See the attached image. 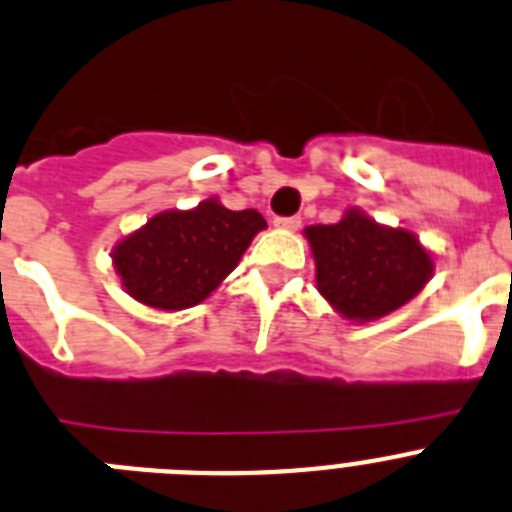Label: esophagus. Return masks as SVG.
I'll list each match as a JSON object with an SVG mask.
<instances>
[{
    "label": "esophagus",
    "instance_id": "1",
    "mask_svg": "<svg viewBox=\"0 0 512 512\" xmlns=\"http://www.w3.org/2000/svg\"><path fill=\"white\" fill-rule=\"evenodd\" d=\"M300 222L303 220H300L298 214H292V217H274V225L285 227V230H298Z\"/></svg>",
    "mask_w": 512,
    "mask_h": 512
}]
</instances>
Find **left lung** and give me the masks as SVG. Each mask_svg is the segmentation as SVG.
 I'll use <instances>...</instances> for the list:
<instances>
[{
    "label": "left lung",
    "mask_w": 512,
    "mask_h": 512,
    "mask_svg": "<svg viewBox=\"0 0 512 512\" xmlns=\"http://www.w3.org/2000/svg\"><path fill=\"white\" fill-rule=\"evenodd\" d=\"M305 235L316 256L318 290L355 321L401 308L432 274V259L412 233L375 225L357 209L336 225L308 227Z\"/></svg>",
    "instance_id": "8db88e82"
}]
</instances>
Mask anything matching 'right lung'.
Returning a JSON list of instances; mask_svg holds the SVG:
<instances>
[{
	"label": "right lung",
	"mask_w": 512,
	"mask_h": 512,
	"mask_svg": "<svg viewBox=\"0 0 512 512\" xmlns=\"http://www.w3.org/2000/svg\"><path fill=\"white\" fill-rule=\"evenodd\" d=\"M264 227L256 209L233 212L209 199L191 212L155 214L116 246L113 264L126 292L144 305L191 308L233 272Z\"/></svg>",
	"instance_id": "obj_1"
}]
</instances>
